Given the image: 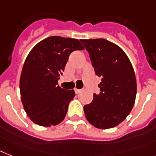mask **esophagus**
Segmentation results:
<instances>
[{"label": "esophagus", "mask_w": 156, "mask_h": 156, "mask_svg": "<svg viewBox=\"0 0 156 156\" xmlns=\"http://www.w3.org/2000/svg\"><path fill=\"white\" fill-rule=\"evenodd\" d=\"M74 91H75V93H76V94H78V93H80L81 91H82V90L77 89V88H75V89H74Z\"/></svg>", "instance_id": "34e87169"}]
</instances>
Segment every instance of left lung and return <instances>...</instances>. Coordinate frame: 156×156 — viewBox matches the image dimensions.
I'll use <instances>...</instances> for the list:
<instances>
[{"label":"left lung","mask_w":156,"mask_h":156,"mask_svg":"<svg viewBox=\"0 0 156 156\" xmlns=\"http://www.w3.org/2000/svg\"><path fill=\"white\" fill-rule=\"evenodd\" d=\"M89 53L100 93L85 105L88 122L99 129L112 128L130 114L136 96V78L129 58L119 46L105 39L80 40Z\"/></svg>","instance_id":"8db88e82"}]
</instances>
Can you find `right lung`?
I'll return each instance as SVG.
<instances>
[{
    "label": "right lung",
    "mask_w": 156,
    "mask_h": 156,
    "mask_svg": "<svg viewBox=\"0 0 156 156\" xmlns=\"http://www.w3.org/2000/svg\"><path fill=\"white\" fill-rule=\"evenodd\" d=\"M84 47L78 39L49 37L37 44L24 63L20 93L24 109L34 123L56 126L66 117L74 90L58 86L69 54Z\"/></svg>",
    "instance_id": "right-lung-1"
}]
</instances>
